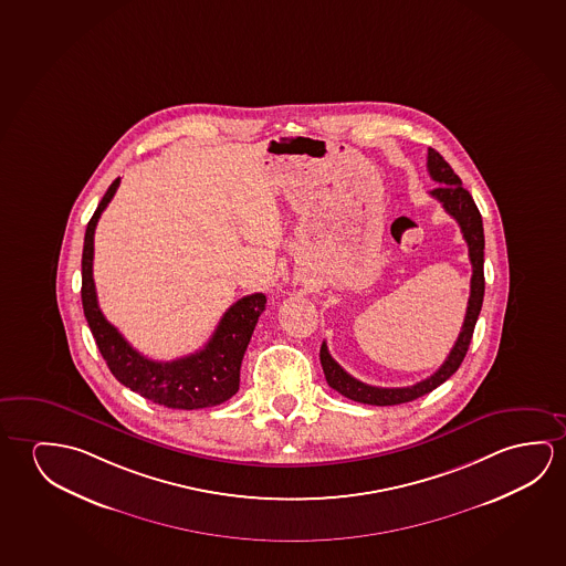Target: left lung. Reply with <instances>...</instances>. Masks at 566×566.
Wrapping results in <instances>:
<instances>
[{
    "instance_id": "8db88e82",
    "label": "left lung",
    "mask_w": 566,
    "mask_h": 566,
    "mask_svg": "<svg viewBox=\"0 0 566 566\" xmlns=\"http://www.w3.org/2000/svg\"><path fill=\"white\" fill-rule=\"evenodd\" d=\"M427 170L437 184H441L429 193L443 206L444 211L451 218L457 219V223L461 227L462 237L469 244L472 279H470L469 305H467V315H464L461 333H459L449 357L444 358L443 365L439 366V370L426 380L408 386V388H378V386L360 382L357 378L348 375L345 368H340L335 358L331 357L327 343L323 340L319 360H322L325 380L333 390L339 391L348 400L370 403V406H398V403H406V401L418 400L429 391L436 390L437 386H441L447 378H451L467 357L470 339H472V333H474V325H476L480 310H482V300H484V227H482V216H480L479 208L472 200L469 190L462 188L461 178L454 175V170L437 153L436 148L427 150Z\"/></svg>"
}]
</instances>
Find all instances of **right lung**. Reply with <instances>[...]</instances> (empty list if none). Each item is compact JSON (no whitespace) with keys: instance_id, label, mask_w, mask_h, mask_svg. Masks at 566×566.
I'll list each match as a JSON object with an SVG mask.
<instances>
[{"instance_id":"add662e5","label":"right lung","mask_w":566,"mask_h":566,"mask_svg":"<svg viewBox=\"0 0 566 566\" xmlns=\"http://www.w3.org/2000/svg\"><path fill=\"white\" fill-rule=\"evenodd\" d=\"M122 178H115L87 221L84 251H82V305L97 348L109 366L112 375L143 398L172 409L213 408L235 396L244 350L259 322L266 296H244L227 310L218 329L206 347L188 357L158 363L143 357L139 350L123 339L122 333L105 319L97 305L94 286V233L97 219L114 198Z\"/></svg>"}]
</instances>
